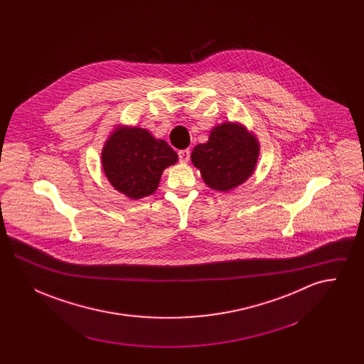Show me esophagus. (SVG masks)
I'll list each match as a JSON object with an SVG mask.
<instances>
[{
    "label": "esophagus",
    "mask_w": 364,
    "mask_h": 364,
    "mask_svg": "<svg viewBox=\"0 0 364 364\" xmlns=\"http://www.w3.org/2000/svg\"><path fill=\"white\" fill-rule=\"evenodd\" d=\"M191 151L190 149H186V150H180L178 151V159L181 164H187L190 161Z\"/></svg>",
    "instance_id": "1"
}]
</instances>
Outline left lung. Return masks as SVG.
<instances>
[{
    "mask_svg": "<svg viewBox=\"0 0 364 364\" xmlns=\"http://www.w3.org/2000/svg\"><path fill=\"white\" fill-rule=\"evenodd\" d=\"M259 144L244 127L225 122L215 127L208 143L195 146L191 159L210 188L229 191L255 171Z\"/></svg>",
    "mask_w": 364,
    "mask_h": 364,
    "instance_id": "left-lung-1",
    "label": "left lung"
}]
</instances>
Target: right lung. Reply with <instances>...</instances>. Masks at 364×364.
<instances>
[{
    "mask_svg": "<svg viewBox=\"0 0 364 364\" xmlns=\"http://www.w3.org/2000/svg\"><path fill=\"white\" fill-rule=\"evenodd\" d=\"M176 162L177 153L165 140L135 127L113 132L102 151L107 180L131 199L153 193L164 169Z\"/></svg>",
    "mask_w": 364,
    "mask_h": 364,
    "instance_id": "1",
    "label": "right lung"
}]
</instances>
